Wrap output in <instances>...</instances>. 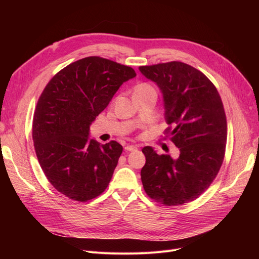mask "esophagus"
Returning <instances> with one entry per match:
<instances>
[{
    "instance_id": "34e87169",
    "label": "esophagus",
    "mask_w": 259,
    "mask_h": 259,
    "mask_svg": "<svg viewBox=\"0 0 259 259\" xmlns=\"http://www.w3.org/2000/svg\"><path fill=\"white\" fill-rule=\"evenodd\" d=\"M124 149H125V151H135V150H137V147L131 145V146H126Z\"/></svg>"
}]
</instances>
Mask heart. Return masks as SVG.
Segmentation results:
<instances>
[{"label":"heart","mask_w":259,"mask_h":259,"mask_svg":"<svg viewBox=\"0 0 259 259\" xmlns=\"http://www.w3.org/2000/svg\"><path fill=\"white\" fill-rule=\"evenodd\" d=\"M151 90H154L152 86L150 84H147V83H142L137 85L135 88V91H134V94L135 93H143V92H147V91H151Z\"/></svg>","instance_id":"1"}]
</instances>
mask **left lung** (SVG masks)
<instances>
[{"label": "left lung", "instance_id": "left-lung-1", "mask_svg": "<svg viewBox=\"0 0 259 259\" xmlns=\"http://www.w3.org/2000/svg\"><path fill=\"white\" fill-rule=\"evenodd\" d=\"M139 71L159 88L164 117L173 126L170 139L179 149L177 159L152 147L143 149L144 189L164 205H182L204 192L222 166L227 142L222 98L204 74L184 62L144 66Z\"/></svg>", "mask_w": 259, "mask_h": 259}]
</instances>
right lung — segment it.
<instances>
[{"label":"right lung","mask_w":259,"mask_h":259,"mask_svg":"<svg viewBox=\"0 0 259 259\" xmlns=\"http://www.w3.org/2000/svg\"><path fill=\"white\" fill-rule=\"evenodd\" d=\"M134 69L96 56L72 62L55 75L37 101L32 138L50 183L66 197L85 202L110 183L123 147L90 138V126Z\"/></svg>","instance_id":"obj_1"}]
</instances>
